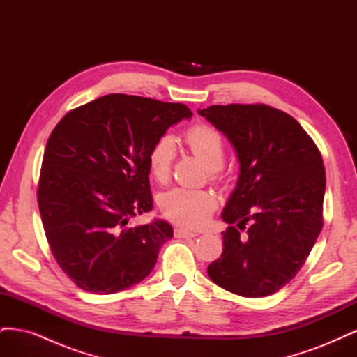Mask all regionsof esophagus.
Here are the masks:
<instances>
[{
  "instance_id": "34e87169",
  "label": "esophagus",
  "mask_w": 357,
  "mask_h": 357,
  "mask_svg": "<svg viewBox=\"0 0 357 357\" xmlns=\"http://www.w3.org/2000/svg\"><path fill=\"white\" fill-rule=\"evenodd\" d=\"M174 235L177 236V238H195V236H198V234L189 232V231L183 229V228H176L174 229Z\"/></svg>"
}]
</instances>
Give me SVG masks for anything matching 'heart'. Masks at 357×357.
<instances>
[{
    "label": "heart",
    "instance_id": "obj_1",
    "mask_svg": "<svg viewBox=\"0 0 357 357\" xmlns=\"http://www.w3.org/2000/svg\"><path fill=\"white\" fill-rule=\"evenodd\" d=\"M188 147L210 169H219L225 160V143L218 129L208 125L192 126L185 135ZM176 158V139L169 134L160 135L147 156L150 174L159 183L169 178ZM218 207V199L208 190L174 188L160 198V210L167 219L186 229H199Z\"/></svg>",
    "mask_w": 357,
    "mask_h": 357
}]
</instances>
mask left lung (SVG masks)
<instances>
[{
  "label": "left lung",
  "mask_w": 357,
  "mask_h": 357,
  "mask_svg": "<svg viewBox=\"0 0 357 357\" xmlns=\"http://www.w3.org/2000/svg\"><path fill=\"white\" fill-rule=\"evenodd\" d=\"M198 113L226 135L240 177L222 219L223 253L213 282L235 295H273L294 278L323 226L326 174L317 146L290 114L265 104L211 105ZM248 222V236L239 231Z\"/></svg>",
  "instance_id": "obj_1"
}]
</instances>
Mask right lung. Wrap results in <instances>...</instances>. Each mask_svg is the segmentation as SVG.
Masks as SVG:
<instances>
[{
	"label": "right lung",
	"instance_id": "right-lung-1",
	"mask_svg": "<svg viewBox=\"0 0 357 357\" xmlns=\"http://www.w3.org/2000/svg\"><path fill=\"white\" fill-rule=\"evenodd\" d=\"M190 116L185 104L110 93L68 112L52 131L38 208L53 256L80 289L116 294L153 269L171 225L128 222L153 208L150 149Z\"/></svg>",
	"mask_w": 357,
	"mask_h": 357
}]
</instances>
